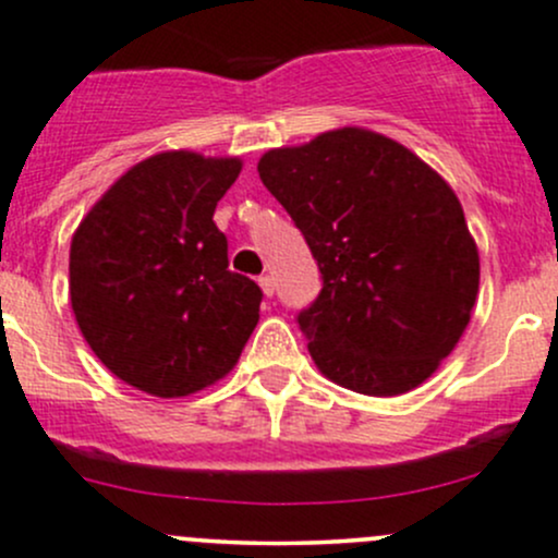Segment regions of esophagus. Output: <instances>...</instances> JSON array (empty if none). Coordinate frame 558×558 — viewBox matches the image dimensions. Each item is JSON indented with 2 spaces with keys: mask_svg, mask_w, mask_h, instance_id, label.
<instances>
[{
  "mask_svg": "<svg viewBox=\"0 0 558 558\" xmlns=\"http://www.w3.org/2000/svg\"><path fill=\"white\" fill-rule=\"evenodd\" d=\"M258 286H262V291L267 296L275 294V278H272V275H262V278H258Z\"/></svg>",
  "mask_w": 558,
  "mask_h": 558,
  "instance_id": "esophagus-1",
  "label": "esophagus"
}]
</instances>
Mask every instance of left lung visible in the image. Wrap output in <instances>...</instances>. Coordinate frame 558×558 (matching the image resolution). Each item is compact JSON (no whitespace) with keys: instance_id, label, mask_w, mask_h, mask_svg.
Masks as SVG:
<instances>
[{"instance_id":"1","label":"left lung","mask_w":558,"mask_h":558,"mask_svg":"<svg viewBox=\"0 0 558 558\" xmlns=\"http://www.w3.org/2000/svg\"><path fill=\"white\" fill-rule=\"evenodd\" d=\"M258 178L305 234L324 278L296 318L315 367L367 397L432 378L464 335L481 283L451 185L397 140L362 126L267 150Z\"/></svg>"}]
</instances>
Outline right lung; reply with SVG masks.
Returning <instances> with one entry per match:
<instances>
[{"instance_id": "1", "label": "right lung", "mask_w": 558, "mask_h": 558, "mask_svg": "<svg viewBox=\"0 0 558 558\" xmlns=\"http://www.w3.org/2000/svg\"><path fill=\"white\" fill-rule=\"evenodd\" d=\"M240 170L238 156H148L72 234V313L123 384L161 399L189 397L238 364L258 324L262 289L229 269L213 213Z\"/></svg>"}]
</instances>
